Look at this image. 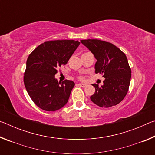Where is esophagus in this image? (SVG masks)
Segmentation results:
<instances>
[{
	"mask_svg": "<svg viewBox=\"0 0 155 155\" xmlns=\"http://www.w3.org/2000/svg\"><path fill=\"white\" fill-rule=\"evenodd\" d=\"M78 85L80 86V87H85L87 85H86V84H85V83H78Z\"/></svg>",
	"mask_w": 155,
	"mask_h": 155,
	"instance_id": "esophagus-1",
	"label": "esophagus"
}]
</instances>
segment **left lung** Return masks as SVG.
Here are the masks:
<instances>
[{"label": "left lung", "mask_w": 155, "mask_h": 155, "mask_svg": "<svg viewBox=\"0 0 155 155\" xmlns=\"http://www.w3.org/2000/svg\"><path fill=\"white\" fill-rule=\"evenodd\" d=\"M81 42L87 47L95 57V72L103 74V85L95 87L91 101L101 107H108L120 103L128 92L131 70L127 56L111 43L99 40H84Z\"/></svg>", "instance_id": "1"}]
</instances>
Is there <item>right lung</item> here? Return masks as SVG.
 Returning <instances> with one entry per match:
<instances>
[{
  "mask_svg": "<svg viewBox=\"0 0 155 155\" xmlns=\"http://www.w3.org/2000/svg\"><path fill=\"white\" fill-rule=\"evenodd\" d=\"M74 40H54L40 44L28 56L24 77L25 86L33 103L40 109L54 111L68 103L75 83H59L57 69L67 64L79 46Z\"/></svg>",
  "mask_w": 155,
  "mask_h": 155,
  "instance_id": "1",
  "label": "right lung"
}]
</instances>
